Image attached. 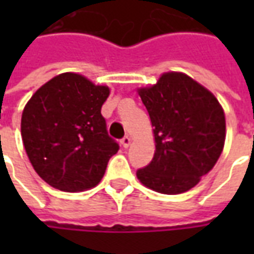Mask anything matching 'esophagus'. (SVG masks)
I'll return each instance as SVG.
<instances>
[{
    "label": "esophagus",
    "instance_id": "1",
    "mask_svg": "<svg viewBox=\"0 0 254 254\" xmlns=\"http://www.w3.org/2000/svg\"><path fill=\"white\" fill-rule=\"evenodd\" d=\"M130 143H132V138L129 137V136H125V137L121 140V144L124 148H127V147L130 145Z\"/></svg>",
    "mask_w": 254,
    "mask_h": 254
}]
</instances>
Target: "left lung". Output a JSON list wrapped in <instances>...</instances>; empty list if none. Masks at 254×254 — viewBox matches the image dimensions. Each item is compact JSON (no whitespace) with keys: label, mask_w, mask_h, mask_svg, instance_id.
<instances>
[{"label":"left lung","mask_w":254,"mask_h":254,"mask_svg":"<svg viewBox=\"0 0 254 254\" xmlns=\"http://www.w3.org/2000/svg\"><path fill=\"white\" fill-rule=\"evenodd\" d=\"M137 94L148 111L155 154L136 173L144 187L163 194L190 190L212 170L226 140V118L216 96L182 72H166Z\"/></svg>","instance_id":"obj_1"}]
</instances>
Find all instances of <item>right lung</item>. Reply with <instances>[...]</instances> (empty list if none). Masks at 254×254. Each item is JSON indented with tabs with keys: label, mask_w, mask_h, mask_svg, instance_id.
I'll return each instance as SVG.
<instances>
[{
	"label": "right lung",
	"mask_w": 254,
	"mask_h": 254,
	"mask_svg": "<svg viewBox=\"0 0 254 254\" xmlns=\"http://www.w3.org/2000/svg\"><path fill=\"white\" fill-rule=\"evenodd\" d=\"M110 95L78 73L58 74L36 89L21 116V137L34 170L50 187L83 191L105 176L118 144L109 137L102 105Z\"/></svg>",
	"instance_id": "right-lung-1"
}]
</instances>
